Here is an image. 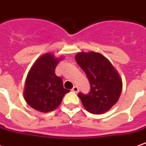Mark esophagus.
I'll return each instance as SVG.
<instances>
[{
  "instance_id": "obj_1",
  "label": "esophagus",
  "mask_w": 146,
  "mask_h": 146,
  "mask_svg": "<svg viewBox=\"0 0 146 146\" xmlns=\"http://www.w3.org/2000/svg\"><path fill=\"white\" fill-rule=\"evenodd\" d=\"M72 91H73V92H77L79 91V88H78V87H77V86H73V88H72Z\"/></svg>"
}]
</instances>
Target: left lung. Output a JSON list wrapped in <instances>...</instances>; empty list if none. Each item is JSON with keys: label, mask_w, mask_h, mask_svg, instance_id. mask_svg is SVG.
<instances>
[{"label": "left lung", "mask_w": 146, "mask_h": 146, "mask_svg": "<svg viewBox=\"0 0 146 146\" xmlns=\"http://www.w3.org/2000/svg\"><path fill=\"white\" fill-rule=\"evenodd\" d=\"M75 59L90 83L88 94H78L84 108L94 115L109 111L122 92L123 82L119 73L108 59L97 52H79Z\"/></svg>", "instance_id": "left-lung-1"}]
</instances>
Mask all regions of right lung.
<instances>
[{
    "label": "right lung",
    "instance_id": "add662e5",
    "mask_svg": "<svg viewBox=\"0 0 146 146\" xmlns=\"http://www.w3.org/2000/svg\"><path fill=\"white\" fill-rule=\"evenodd\" d=\"M62 59L46 53L39 57L29 70L23 96L35 110L43 113L54 111L70 92L63 87L62 79L55 74L56 66Z\"/></svg>",
    "mask_w": 146,
    "mask_h": 146
}]
</instances>
